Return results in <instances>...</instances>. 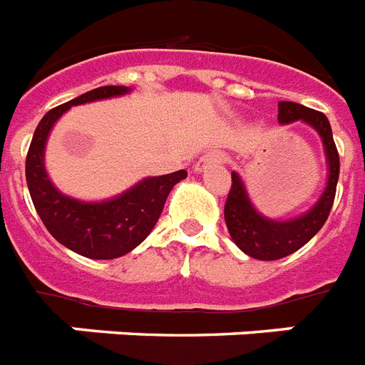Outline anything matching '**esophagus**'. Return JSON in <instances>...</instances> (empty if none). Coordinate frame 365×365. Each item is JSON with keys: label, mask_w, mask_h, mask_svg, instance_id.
I'll list each match as a JSON object with an SVG mask.
<instances>
[{"label": "esophagus", "mask_w": 365, "mask_h": 365, "mask_svg": "<svg viewBox=\"0 0 365 365\" xmlns=\"http://www.w3.org/2000/svg\"><path fill=\"white\" fill-rule=\"evenodd\" d=\"M218 162H222V154L217 153V150H215V153H207L205 156H201L196 164H194V171H196V173H201V171H205L209 165L218 164Z\"/></svg>", "instance_id": "1"}]
</instances>
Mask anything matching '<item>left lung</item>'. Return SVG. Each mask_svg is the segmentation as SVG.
Wrapping results in <instances>:
<instances>
[{
    "instance_id": "8db88e82",
    "label": "left lung",
    "mask_w": 365,
    "mask_h": 365,
    "mask_svg": "<svg viewBox=\"0 0 365 365\" xmlns=\"http://www.w3.org/2000/svg\"><path fill=\"white\" fill-rule=\"evenodd\" d=\"M298 120L305 122L320 135L322 147H324L326 168H328L324 192L320 194L317 203L309 211L288 220L264 217L252 205L243 179L239 177V173L232 171V190L224 205V218H226V226H228L233 243L237 245L245 255L256 260H279L302 249L303 245L311 241L324 226L334 205L335 188L339 179V154H337L334 135H331L330 120L320 110L309 109L305 105L294 103V101H281L279 124H292Z\"/></svg>"
}]
</instances>
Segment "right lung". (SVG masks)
Segmentation results:
<instances>
[{"label":"right lung","instance_id":"obj_1","mask_svg":"<svg viewBox=\"0 0 365 365\" xmlns=\"http://www.w3.org/2000/svg\"><path fill=\"white\" fill-rule=\"evenodd\" d=\"M132 92L128 86H100L48 110L31 139L26 158V180L35 211L46 230L73 252L92 260H113L132 252L158 222L169 192L186 179V171L145 177L128 190L103 201H84L60 192L45 168V148L52 128L75 105L110 100Z\"/></svg>","mask_w":365,"mask_h":365}]
</instances>
